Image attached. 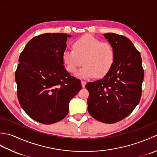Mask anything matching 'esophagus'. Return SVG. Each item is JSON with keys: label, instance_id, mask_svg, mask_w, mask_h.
<instances>
[{"label": "esophagus", "instance_id": "obj_1", "mask_svg": "<svg viewBox=\"0 0 157 157\" xmlns=\"http://www.w3.org/2000/svg\"><path fill=\"white\" fill-rule=\"evenodd\" d=\"M86 84V82H85L84 80H82V86L83 88L85 87V85Z\"/></svg>", "mask_w": 157, "mask_h": 157}]
</instances>
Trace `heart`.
<instances>
[{
    "label": "heart",
    "instance_id": "1",
    "mask_svg": "<svg viewBox=\"0 0 157 157\" xmlns=\"http://www.w3.org/2000/svg\"><path fill=\"white\" fill-rule=\"evenodd\" d=\"M72 48L64 51L63 62L67 70L75 73L83 63L78 75L84 78H102L111 69L115 59V51L108 42H103L92 35H84L73 42Z\"/></svg>",
    "mask_w": 157,
    "mask_h": 157
}]
</instances>
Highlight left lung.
<instances>
[{"mask_svg": "<svg viewBox=\"0 0 157 157\" xmlns=\"http://www.w3.org/2000/svg\"><path fill=\"white\" fill-rule=\"evenodd\" d=\"M114 48L115 59L104 78L88 82V111L93 118L106 123L121 121L138 105L142 96L144 69L140 53L125 36L104 34Z\"/></svg>", "mask_w": 157, "mask_h": 157, "instance_id": "8db88e82", "label": "left lung"}]
</instances>
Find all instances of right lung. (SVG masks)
Segmentation results:
<instances>
[{
    "label": "right lung",
    "mask_w": 157,
    "mask_h": 157,
    "mask_svg": "<svg viewBox=\"0 0 157 157\" xmlns=\"http://www.w3.org/2000/svg\"><path fill=\"white\" fill-rule=\"evenodd\" d=\"M67 34L46 33L33 38L20 54L15 71L17 94L35 121L52 124L64 119L69 102L82 89L81 81L63 65Z\"/></svg>",
    "instance_id": "right-lung-1"
}]
</instances>
